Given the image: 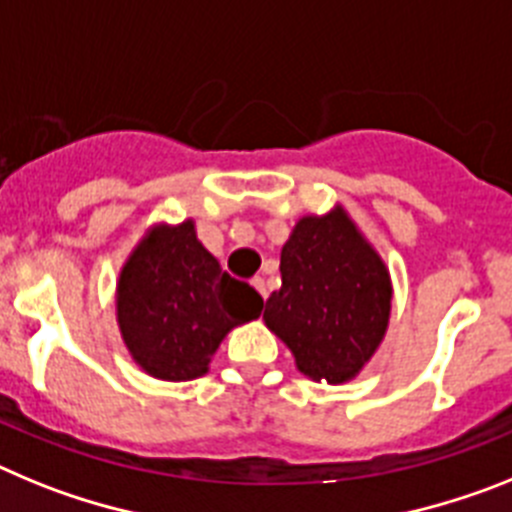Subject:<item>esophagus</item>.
<instances>
[{
    "mask_svg": "<svg viewBox=\"0 0 512 512\" xmlns=\"http://www.w3.org/2000/svg\"><path fill=\"white\" fill-rule=\"evenodd\" d=\"M252 286L257 288V293H260L262 299H268V286H265V278H255V281H252Z\"/></svg>",
    "mask_w": 512,
    "mask_h": 512,
    "instance_id": "obj_1",
    "label": "esophagus"
}]
</instances>
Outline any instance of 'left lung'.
<instances>
[{
	"label": "left lung",
	"mask_w": 512,
	"mask_h": 512,
	"mask_svg": "<svg viewBox=\"0 0 512 512\" xmlns=\"http://www.w3.org/2000/svg\"><path fill=\"white\" fill-rule=\"evenodd\" d=\"M281 288L265 324L311 381L345 384L379 350L391 317V278L348 211L296 221L281 250Z\"/></svg>",
	"instance_id": "obj_1"
}]
</instances>
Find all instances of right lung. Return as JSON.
Returning a JSON list of instances; mask_svg holds the SVG:
<instances>
[{"instance_id": "right-lung-1", "label": "right lung", "mask_w": 512, "mask_h": 512, "mask_svg": "<svg viewBox=\"0 0 512 512\" xmlns=\"http://www.w3.org/2000/svg\"><path fill=\"white\" fill-rule=\"evenodd\" d=\"M118 327L144 373L190 381L208 373L211 355L234 327L260 317L262 296L221 270L195 234V221L154 224L115 288Z\"/></svg>"}]
</instances>
